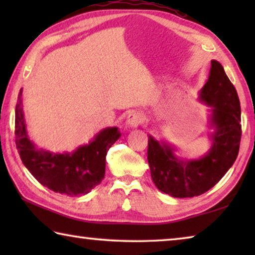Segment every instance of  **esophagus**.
I'll return each mask as SVG.
<instances>
[{
  "mask_svg": "<svg viewBox=\"0 0 255 255\" xmlns=\"http://www.w3.org/2000/svg\"><path fill=\"white\" fill-rule=\"evenodd\" d=\"M143 122H144V116L143 114H140V112L138 111L131 112L127 118V125L131 128H137L140 124H143Z\"/></svg>",
  "mask_w": 255,
  "mask_h": 255,
  "instance_id": "obj_1",
  "label": "esophagus"
}]
</instances>
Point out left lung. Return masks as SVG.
Wrapping results in <instances>:
<instances>
[{
	"instance_id": "obj_1",
	"label": "left lung",
	"mask_w": 255,
	"mask_h": 255,
	"mask_svg": "<svg viewBox=\"0 0 255 255\" xmlns=\"http://www.w3.org/2000/svg\"><path fill=\"white\" fill-rule=\"evenodd\" d=\"M200 100L211 107L209 136L211 147L199 159H182L165 141L148 136L147 159L150 175L158 190L175 198H191L208 191L231 169L239 155L242 126L241 106L236 89L222 64L211 60L208 81Z\"/></svg>"
}]
</instances>
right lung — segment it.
<instances>
[{"label": "right lung", "instance_id": "obj_1", "mask_svg": "<svg viewBox=\"0 0 255 255\" xmlns=\"http://www.w3.org/2000/svg\"><path fill=\"white\" fill-rule=\"evenodd\" d=\"M22 89L15 107V144L21 161L38 182L54 192L70 197L89 193L105 178L106 156L109 148L118 140L117 127L102 129L89 144L74 152L51 153L37 148L29 139L22 110Z\"/></svg>", "mask_w": 255, "mask_h": 255}]
</instances>
